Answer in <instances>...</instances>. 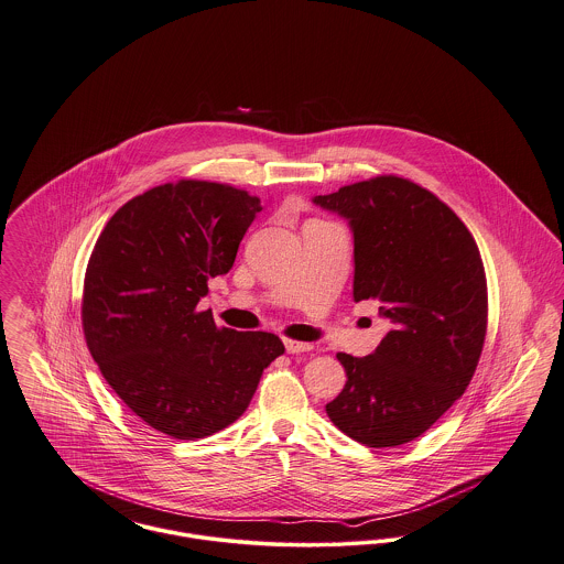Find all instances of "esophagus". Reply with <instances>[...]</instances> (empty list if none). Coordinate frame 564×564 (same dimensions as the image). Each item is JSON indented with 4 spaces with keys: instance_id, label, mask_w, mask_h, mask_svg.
I'll return each mask as SVG.
<instances>
[{
    "instance_id": "34e87169",
    "label": "esophagus",
    "mask_w": 564,
    "mask_h": 564,
    "mask_svg": "<svg viewBox=\"0 0 564 564\" xmlns=\"http://www.w3.org/2000/svg\"><path fill=\"white\" fill-rule=\"evenodd\" d=\"M284 346H286V352H289V355H297V352L312 350V344H310V341H297V339H284Z\"/></svg>"
}]
</instances>
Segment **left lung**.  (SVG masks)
Masks as SVG:
<instances>
[{"label":"left lung","mask_w":564,"mask_h":564,"mask_svg":"<svg viewBox=\"0 0 564 564\" xmlns=\"http://www.w3.org/2000/svg\"><path fill=\"white\" fill-rule=\"evenodd\" d=\"M312 203L352 232V300H375L389 332L375 352H338L346 384L325 409L366 447L421 436L466 391L481 357L488 286L479 248L432 192L402 177L344 186Z\"/></svg>","instance_id":"1"}]
</instances>
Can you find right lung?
I'll list each match as a JSON object with an SVG mask.
<instances>
[{
	"instance_id": "add662e5",
	"label": "right lung",
	"mask_w": 564,
	"mask_h": 564,
	"mask_svg": "<svg viewBox=\"0 0 564 564\" xmlns=\"http://www.w3.org/2000/svg\"><path fill=\"white\" fill-rule=\"evenodd\" d=\"M261 198L177 182L128 200L100 232L85 271L87 348L123 404L177 441L212 436L248 409L284 344L198 312L207 280L235 263Z\"/></svg>"
}]
</instances>
